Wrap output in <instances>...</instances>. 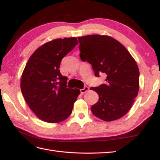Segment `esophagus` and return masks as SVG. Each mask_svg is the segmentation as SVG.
<instances>
[{
  "mask_svg": "<svg viewBox=\"0 0 160 160\" xmlns=\"http://www.w3.org/2000/svg\"><path fill=\"white\" fill-rule=\"evenodd\" d=\"M88 90H89V88H88V87L85 86L83 89H81V90H80V91H81V93H82V94H83V93H85L86 92L88 91Z\"/></svg>",
  "mask_w": 160,
  "mask_h": 160,
  "instance_id": "esophagus-1",
  "label": "esophagus"
}]
</instances>
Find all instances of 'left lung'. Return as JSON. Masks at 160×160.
I'll return each instance as SVG.
<instances>
[{
	"mask_svg": "<svg viewBox=\"0 0 160 160\" xmlns=\"http://www.w3.org/2000/svg\"><path fill=\"white\" fill-rule=\"evenodd\" d=\"M80 58L91 64L96 77L106 75V83L92 87L99 101L91 111L104 121L122 118L130 109L139 89V70L133 57L118 41L108 35L78 38Z\"/></svg>",
	"mask_w": 160,
	"mask_h": 160,
	"instance_id": "left-lung-1",
	"label": "left lung"
}]
</instances>
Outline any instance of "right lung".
Instances as JSON below:
<instances>
[{
    "label": "right lung",
    "instance_id": "1",
    "mask_svg": "<svg viewBox=\"0 0 160 160\" xmlns=\"http://www.w3.org/2000/svg\"><path fill=\"white\" fill-rule=\"evenodd\" d=\"M77 44L74 37L48 42L35 50L23 71L22 95L33 113L43 121L60 122L72 113L80 90L67 88L68 79L59 68L63 57Z\"/></svg>",
    "mask_w": 160,
    "mask_h": 160
}]
</instances>
